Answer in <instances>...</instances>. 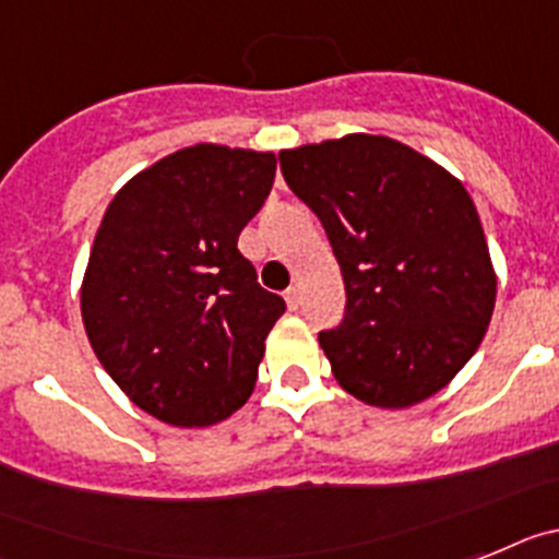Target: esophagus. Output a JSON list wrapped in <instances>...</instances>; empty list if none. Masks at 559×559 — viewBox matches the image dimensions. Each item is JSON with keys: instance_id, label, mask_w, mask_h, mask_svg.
Listing matches in <instances>:
<instances>
[{"instance_id": "esophagus-1", "label": "esophagus", "mask_w": 559, "mask_h": 559, "mask_svg": "<svg viewBox=\"0 0 559 559\" xmlns=\"http://www.w3.org/2000/svg\"><path fill=\"white\" fill-rule=\"evenodd\" d=\"M284 300H286V307L289 309H298L300 307V289L298 286H289L284 293Z\"/></svg>"}]
</instances>
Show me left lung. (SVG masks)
I'll return each instance as SVG.
<instances>
[{
	"label": "left lung",
	"instance_id": "8db88e82",
	"mask_svg": "<svg viewBox=\"0 0 559 559\" xmlns=\"http://www.w3.org/2000/svg\"><path fill=\"white\" fill-rule=\"evenodd\" d=\"M278 159L346 284L340 326L318 334L334 380L373 407L433 396L478 352L498 293L467 188L382 134L284 148Z\"/></svg>",
	"mask_w": 559,
	"mask_h": 559
}]
</instances>
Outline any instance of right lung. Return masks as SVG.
<instances>
[{"instance_id":"1","label":"right lung","mask_w":559,"mask_h":559,"mask_svg":"<svg viewBox=\"0 0 559 559\" xmlns=\"http://www.w3.org/2000/svg\"><path fill=\"white\" fill-rule=\"evenodd\" d=\"M275 154L197 143L134 174L95 233L81 318L129 400L174 427H207L252 394L284 314L239 233L261 211Z\"/></svg>"}]
</instances>
